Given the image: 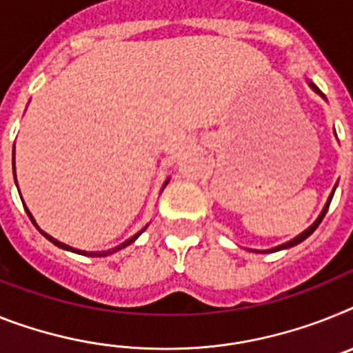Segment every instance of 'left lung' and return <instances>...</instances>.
Segmentation results:
<instances>
[{"label":"left lung","mask_w":353,"mask_h":353,"mask_svg":"<svg viewBox=\"0 0 353 353\" xmlns=\"http://www.w3.org/2000/svg\"><path fill=\"white\" fill-rule=\"evenodd\" d=\"M310 88H312L314 91H316V93L318 94H321L323 99H325V94L321 93V91L318 90V88H316V85L312 84V82H310ZM337 186V185H336ZM334 192H336V188H334L332 190V194H330V197H328V201H327V204H325V208H323V212H321V215H319L318 219H316V222H314L312 226L309 228V230H305L303 233H300V235L296 236V239H292V241H289V242H285V244H282V245H276V248H272V250H268V251H262V253H274V251H280V250H287V248H292V245H296V244H300V242H303L305 239H307V236L309 235H312V232L314 230H316V228L319 226V222L323 221V217H325V213H327V210H328V206H330V201H332V197H334Z\"/></svg>","instance_id":"1"}]
</instances>
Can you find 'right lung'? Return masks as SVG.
<instances>
[{"label": "right lung", "instance_id": "1", "mask_svg": "<svg viewBox=\"0 0 353 353\" xmlns=\"http://www.w3.org/2000/svg\"><path fill=\"white\" fill-rule=\"evenodd\" d=\"M165 185H167V183H165ZM25 210H26V208H25ZM26 213H28V217H30V221L34 222V224H35V221H34V217H32V215H30V212H28V210H26ZM35 228H37V224H35ZM37 230H39V228H37ZM143 230H145V228H143ZM143 230H141L140 233H136L134 236H131V239H129V241H125V242H123V244H120V245H118V248H112V250H109V251H102V253H100V251H97V253H85V251H81V250H73V248H70V245H66V244H62V242L55 241V239H53V236H50L48 233H44L43 230H39V232L43 233V235L46 236V239H48L50 242H53V244L57 245V248H62V250L73 251V253H79V254H88V256H108V254L114 253V251L121 250V248H125V245H129V244H131V242H134L136 239H138V235H141V233H143Z\"/></svg>", "mask_w": 353, "mask_h": 353}]
</instances>
